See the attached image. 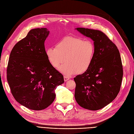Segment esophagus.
<instances>
[{
    "instance_id": "34e87169",
    "label": "esophagus",
    "mask_w": 134,
    "mask_h": 134,
    "mask_svg": "<svg viewBox=\"0 0 134 134\" xmlns=\"http://www.w3.org/2000/svg\"><path fill=\"white\" fill-rule=\"evenodd\" d=\"M64 81H66L67 80H68L70 79V77H68V76H67L66 75H64Z\"/></svg>"
}]
</instances>
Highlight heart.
<instances>
[{"instance_id":"obj_1","label":"heart","mask_w":134,"mask_h":134,"mask_svg":"<svg viewBox=\"0 0 134 134\" xmlns=\"http://www.w3.org/2000/svg\"><path fill=\"white\" fill-rule=\"evenodd\" d=\"M46 56L49 63L58 68L64 60L66 62L60 70L68 75L86 72L93 63L95 47L90 40L76 36H67L56 43L54 47L46 49Z\"/></svg>"}]
</instances>
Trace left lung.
<instances>
[{"label":"left lung","instance_id":"8db88e82","mask_svg":"<svg viewBox=\"0 0 134 134\" xmlns=\"http://www.w3.org/2000/svg\"><path fill=\"white\" fill-rule=\"evenodd\" d=\"M76 29L94 41L95 54L88 70L74 78L75 98L82 108L98 110L112 102L120 90L123 76L120 54L103 31L84 27Z\"/></svg>","mask_w":134,"mask_h":134}]
</instances>
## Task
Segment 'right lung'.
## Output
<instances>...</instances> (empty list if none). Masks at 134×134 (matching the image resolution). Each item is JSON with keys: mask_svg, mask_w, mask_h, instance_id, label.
Segmentation results:
<instances>
[{"mask_svg": "<svg viewBox=\"0 0 134 134\" xmlns=\"http://www.w3.org/2000/svg\"><path fill=\"white\" fill-rule=\"evenodd\" d=\"M47 28L30 30L12 50L7 81L16 101L29 109L41 110L51 105L55 90L64 82L62 74L49 63L45 54Z\"/></svg>", "mask_w": 134, "mask_h": 134, "instance_id": "add662e5", "label": "right lung"}]
</instances>
